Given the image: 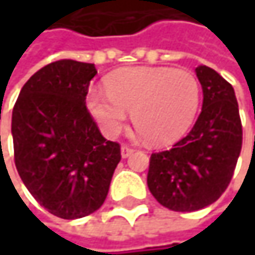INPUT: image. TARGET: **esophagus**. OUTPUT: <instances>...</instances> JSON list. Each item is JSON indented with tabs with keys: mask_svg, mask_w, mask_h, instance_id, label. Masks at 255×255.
<instances>
[{
	"mask_svg": "<svg viewBox=\"0 0 255 255\" xmlns=\"http://www.w3.org/2000/svg\"><path fill=\"white\" fill-rule=\"evenodd\" d=\"M132 152H134V149L127 146V144H123V146H121V156H123V158H128Z\"/></svg>",
	"mask_w": 255,
	"mask_h": 255,
	"instance_id": "obj_1",
	"label": "esophagus"
}]
</instances>
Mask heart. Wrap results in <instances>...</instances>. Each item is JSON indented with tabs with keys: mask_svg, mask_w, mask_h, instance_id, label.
<instances>
[{
	"mask_svg": "<svg viewBox=\"0 0 255 255\" xmlns=\"http://www.w3.org/2000/svg\"><path fill=\"white\" fill-rule=\"evenodd\" d=\"M201 84L187 69L124 68L106 78V91L93 88L87 106L108 137H117L132 112L135 129L152 144L178 140L193 124Z\"/></svg>",
	"mask_w": 255,
	"mask_h": 255,
	"instance_id": "b5f03b06",
	"label": "heart"
}]
</instances>
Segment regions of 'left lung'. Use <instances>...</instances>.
I'll list each match as a JSON object with an SVG mask.
<instances>
[{
    "label": "left lung",
    "instance_id": "1",
    "mask_svg": "<svg viewBox=\"0 0 255 255\" xmlns=\"http://www.w3.org/2000/svg\"><path fill=\"white\" fill-rule=\"evenodd\" d=\"M202 111L186 137L152 153L147 187L168 210L190 213L216 202L229 186L242 147L235 90L208 66H198Z\"/></svg>",
    "mask_w": 255,
    "mask_h": 255
}]
</instances>
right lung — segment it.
<instances>
[{"label": "right lung", "instance_id": "add662e5", "mask_svg": "<svg viewBox=\"0 0 255 255\" xmlns=\"http://www.w3.org/2000/svg\"><path fill=\"white\" fill-rule=\"evenodd\" d=\"M93 63L57 60L35 72L13 109L17 173L48 213L65 220L99 210L121 161L120 144L106 140L85 106Z\"/></svg>", "mask_w": 255, "mask_h": 255}]
</instances>
